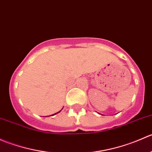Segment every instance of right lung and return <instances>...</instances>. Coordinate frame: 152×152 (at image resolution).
<instances>
[{
	"label": "right lung",
	"instance_id": "obj_1",
	"mask_svg": "<svg viewBox=\"0 0 152 152\" xmlns=\"http://www.w3.org/2000/svg\"><path fill=\"white\" fill-rule=\"evenodd\" d=\"M59 112H60V111H59ZM59 112H58V113H59ZM56 113H55V114H56ZM55 114H53V115H55Z\"/></svg>",
	"mask_w": 152,
	"mask_h": 152
}]
</instances>
